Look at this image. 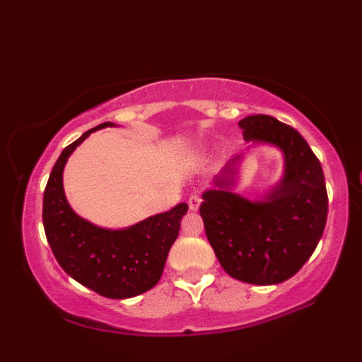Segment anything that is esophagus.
Returning <instances> with one entry per match:
<instances>
[{"label": "esophagus", "mask_w": 362, "mask_h": 362, "mask_svg": "<svg viewBox=\"0 0 362 362\" xmlns=\"http://www.w3.org/2000/svg\"><path fill=\"white\" fill-rule=\"evenodd\" d=\"M187 206H189V211H197L201 206V196L191 194L189 199H187Z\"/></svg>", "instance_id": "34e87169"}]
</instances>
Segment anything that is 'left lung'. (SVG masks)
<instances>
[{"instance_id": "1", "label": "left lung", "mask_w": 362, "mask_h": 362, "mask_svg": "<svg viewBox=\"0 0 362 362\" xmlns=\"http://www.w3.org/2000/svg\"><path fill=\"white\" fill-rule=\"evenodd\" d=\"M245 141L270 143L285 156V175L262 201L230 192L235 165L230 158L202 194L199 207L206 235L217 260L232 279L252 285L288 280L313 254L328 216L321 163L295 128L270 115L239 122Z\"/></svg>"}]
</instances>
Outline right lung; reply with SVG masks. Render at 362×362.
Instances as JSON below:
<instances>
[{
	"mask_svg": "<svg viewBox=\"0 0 362 362\" xmlns=\"http://www.w3.org/2000/svg\"><path fill=\"white\" fill-rule=\"evenodd\" d=\"M105 127L115 123H100L64 148L44 189L42 222L52 254L67 275L98 295L123 300L145 293L160 281L187 204L181 202L120 230L102 229L77 216L64 194V166L92 132Z\"/></svg>",
	"mask_w": 362,
	"mask_h": 362,
	"instance_id": "1",
	"label": "right lung"
}]
</instances>
